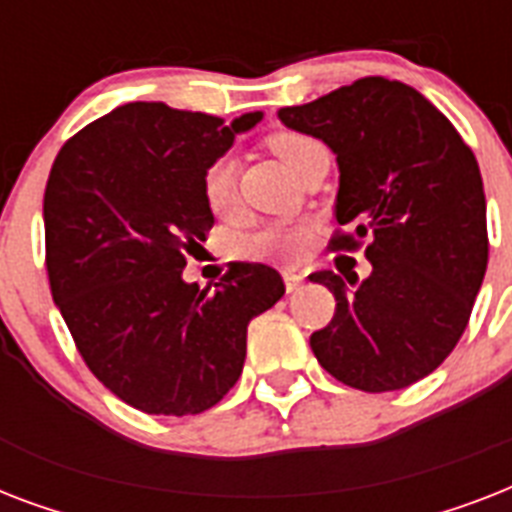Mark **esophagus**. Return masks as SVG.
I'll return each mask as SVG.
<instances>
[{
	"label": "esophagus",
	"mask_w": 512,
	"mask_h": 512,
	"mask_svg": "<svg viewBox=\"0 0 512 512\" xmlns=\"http://www.w3.org/2000/svg\"><path fill=\"white\" fill-rule=\"evenodd\" d=\"M303 281H305V276L300 271H284V284H287L289 295L303 287Z\"/></svg>",
	"instance_id": "1"
}]
</instances>
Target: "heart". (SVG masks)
I'll return each instance as SVG.
<instances>
[{"label":"heart","instance_id":"1","mask_svg":"<svg viewBox=\"0 0 512 512\" xmlns=\"http://www.w3.org/2000/svg\"><path fill=\"white\" fill-rule=\"evenodd\" d=\"M268 146L281 162L287 164V170L295 175L313 154L327 151L319 140L300 135V132H276ZM201 191L204 201L212 212H225L233 204L236 196V164L231 156H220L209 164L204 177H201ZM236 252L247 257H273V260H295L308 247V233L303 225L297 223H263L249 231H241L233 239Z\"/></svg>","mask_w":512,"mask_h":512}]
</instances>
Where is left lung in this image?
Here are the masks:
<instances>
[{"label":"left lung","mask_w":512,"mask_h":512,"mask_svg":"<svg viewBox=\"0 0 512 512\" xmlns=\"http://www.w3.org/2000/svg\"><path fill=\"white\" fill-rule=\"evenodd\" d=\"M284 127L332 148L335 215L369 239L372 273H311L335 295L329 327L311 335L319 364L366 393L409 388L444 364L468 327L489 260L486 196L473 151L409 84L364 76L305 106L279 108Z\"/></svg>","instance_id":"8db88e82"}]
</instances>
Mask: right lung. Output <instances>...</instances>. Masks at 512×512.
Returning <instances> with one entry per match:
<instances>
[{
  "label": "right lung",
  "mask_w": 512,
  "mask_h": 512,
  "mask_svg": "<svg viewBox=\"0 0 512 512\" xmlns=\"http://www.w3.org/2000/svg\"><path fill=\"white\" fill-rule=\"evenodd\" d=\"M263 111L231 124L151 100L114 108L60 148L44 188L52 300L90 372L146 414H199L236 385L249 321L284 297L279 271L233 263L183 279L215 217L201 177Z\"/></svg>",
  "instance_id": "1"
}]
</instances>
